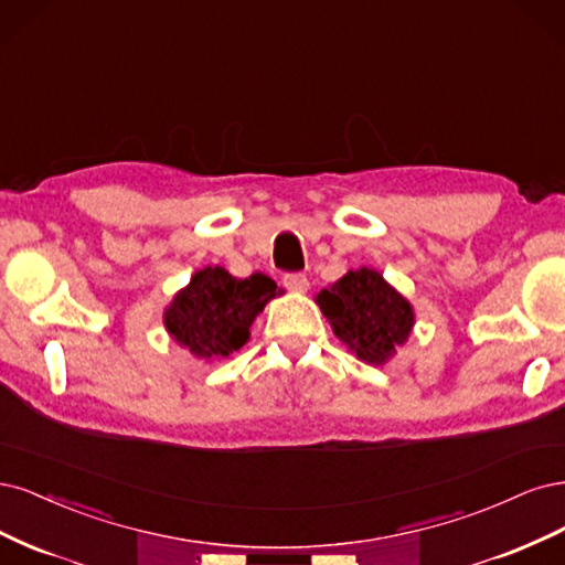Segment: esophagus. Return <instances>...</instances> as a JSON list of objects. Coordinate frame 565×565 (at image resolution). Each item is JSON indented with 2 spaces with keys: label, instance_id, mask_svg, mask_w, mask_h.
Masks as SVG:
<instances>
[{
  "label": "esophagus",
  "instance_id": "34e87169",
  "mask_svg": "<svg viewBox=\"0 0 565 565\" xmlns=\"http://www.w3.org/2000/svg\"><path fill=\"white\" fill-rule=\"evenodd\" d=\"M284 286L288 290H294V294H305V290L309 288V281H307L305 275H286Z\"/></svg>",
  "mask_w": 565,
  "mask_h": 565
}]
</instances>
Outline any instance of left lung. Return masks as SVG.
<instances>
[{
    "label": "left lung",
    "instance_id": "left-lung-1",
    "mask_svg": "<svg viewBox=\"0 0 565 565\" xmlns=\"http://www.w3.org/2000/svg\"><path fill=\"white\" fill-rule=\"evenodd\" d=\"M315 302L335 338L371 366H385L404 348L415 326L413 305L377 269H350Z\"/></svg>",
    "mask_w": 565,
    "mask_h": 565
}]
</instances>
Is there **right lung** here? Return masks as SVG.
<instances>
[{
  "mask_svg": "<svg viewBox=\"0 0 565 565\" xmlns=\"http://www.w3.org/2000/svg\"><path fill=\"white\" fill-rule=\"evenodd\" d=\"M279 288L265 275L236 279L221 265L196 269L163 309L169 335L199 361H221L250 340V326Z\"/></svg>",
  "mask_w": 565,
  "mask_h": 565,
  "instance_id": "right-lung-1",
  "label": "right lung"
}]
</instances>
